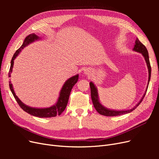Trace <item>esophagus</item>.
Returning a JSON list of instances; mask_svg holds the SVG:
<instances>
[{
  "mask_svg": "<svg viewBox=\"0 0 159 159\" xmlns=\"http://www.w3.org/2000/svg\"><path fill=\"white\" fill-rule=\"evenodd\" d=\"M91 73V71L89 69H85L84 70V74L85 75H89Z\"/></svg>",
  "mask_w": 159,
  "mask_h": 159,
  "instance_id": "34e87169",
  "label": "esophagus"
}]
</instances>
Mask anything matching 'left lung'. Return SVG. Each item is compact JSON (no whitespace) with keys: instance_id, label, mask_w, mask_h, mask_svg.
Listing matches in <instances>:
<instances>
[{"instance_id":"1","label":"left lung","mask_w":159,"mask_h":159,"mask_svg":"<svg viewBox=\"0 0 159 159\" xmlns=\"http://www.w3.org/2000/svg\"><path fill=\"white\" fill-rule=\"evenodd\" d=\"M133 50L141 53L143 56H144V57H145V61H146L147 64L148 70V81L149 84V81H150V79H151V64H150V61H149V57H148V53L147 49L146 48L145 45H143L140 41H139L138 39H137V40L135 41V45H134V46ZM89 85H90V88H91V99H92V102H93L95 109L99 114L105 115V116H109V117L117 116V115L126 114V113L133 111L134 109H136L138 105L141 103V102L143 101L144 97L145 96V94L147 92V90H146V92L145 94H144L141 100L139 102V103H138V104L136 105V106L134 107L133 109H129V110H126V111H114V110H110V109H108L107 108L104 107L103 105L99 103V99H98V95L97 89H96L94 84L92 82L89 83ZM148 85H147V89L148 88Z\"/></svg>"}]
</instances>
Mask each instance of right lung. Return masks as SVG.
<instances>
[{"instance_id": "add662e5", "label": "right lung", "mask_w": 159, "mask_h": 159, "mask_svg": "<svg viewBox=\"0 0 159 159\" xmlns=\"http://www.w3.org/2000/svg\"><path fill=\"white\" fill-rule=\"evenodd\" d=\"M38 38H39V37L36 36V34H32L28 35L25 38V41H24L21 47L19 49H18L16 51V52L14 53V54L13 55V57L11 62V68L8 72V77L11 76V74L12 70L14 60L16 58V57L18 55L19 53L21 52V50H22L25 46L29 44L30 43L38 40ZM78 75L71 77V78H70V79L67 80L60 91V97L58 98V100H57V103L51 107L44 108V109L33 108V107H28L27 105H25L22 102H21V101L18 98L15 93H14L11 81H9V86H10V89L12 91V93L13 94L14 98H15L16 102L19 105V106L25 111L32 115H34V116L41 117V118L52 117L56 116V115H61V113L65 110L67 106V104H68V102L70 94L71 91V89L74 87V85L78 82Z\"/></svg>"}]
</instances>
